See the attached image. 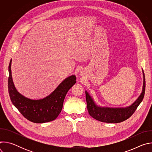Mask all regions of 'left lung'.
Here are the masks:
<instances>
[{
    "label": "left lung",
    "instance_id": "obj_1",
    "mask_svg": "<svg viewBox=\"0 0 152 152\" xmlns=\"http://www.w3.org/2000/svg\"><path fill=\"white\" fill-rule=\"evenodd\" d=\"M143 74V86L142 92L137 99L131 105L126 107H112L101 106L96 104L90 94L85 91L86 105L89 114L94 118L104 123H118L127 120L131 117L137 110V107L141 103L145 93V80Z\"/></svg>",
    "mask_w": 152,
    "mask_h": 152
}]
</instances>
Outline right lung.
<instances>
[{"mask_svg":"<svg viewBox=\"0 0 152 152\" xmlns=\"http://www.w3.org/2000/svg\"><path fill=\"white\" fill-rule=\"evenodd\" d=\"M10 61L8 71V91L14 106L26 119L36 123H43L54 120L61 112L63 102L68 91L76 83L75 75L65 79L49 96L43 99H31L20 94L14 85Z\"/></svg>","mask_w":152,"mask_h":152,"instance_id":"1","label":"right lung"}]
</instances>
